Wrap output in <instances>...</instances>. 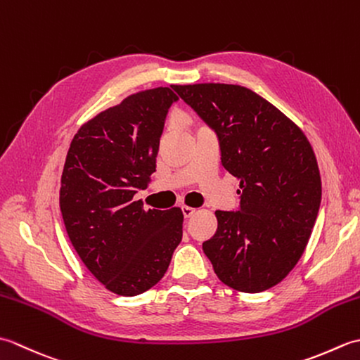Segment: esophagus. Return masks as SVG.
Listing matches in <instances>:
<instances>
[{"instance_id":"esophagus-1","label":"esophagus","mask_w":360,"mask_h":360,"mask_svg":"<svg viewBox=\"0 0 360 360\" xmlns=\"http://www.w3.org/2000/svg\"><path fill=\"white\" fill-rule=\"evenodd\" d=\"M195 212H196V209H193V207H188V205H182V213H184V217H186V218L193 217V215H195Z\"/></svg>"}]
</instances>
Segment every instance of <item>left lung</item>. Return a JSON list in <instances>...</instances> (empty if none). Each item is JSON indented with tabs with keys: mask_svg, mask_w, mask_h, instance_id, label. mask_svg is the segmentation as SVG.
<instances>
[{
	"mask_svg": "<svg viewBox=\"0 0 360 360\" xmlns=\"http://www.w3.org/2000/svg\"><path fill=\"white\" fill-rule=\"evenodd\" d=\"M218 136L221 164L240 179V209L217 210L202 250L218 278L262 292L294 269L314 227L322 181L314 151L292 120L254 91L226 83L174 85Z\"/></svg>",
	"mask_w": 360,
	"mask_h": 360,
	"instance_id": "1",
	"label": "left lung"
}]
</instances>
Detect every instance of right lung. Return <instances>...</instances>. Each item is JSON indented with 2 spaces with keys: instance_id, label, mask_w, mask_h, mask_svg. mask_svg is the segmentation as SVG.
Wrapping results in <instances>:
<instances>
[{
  "instance_id": "1",
  "label": "right lung",
  "mask_w": 360,
  "mask_h": 360,
  "mask_svg": "<svg viewBox=\"0 0 360 360\" xmlns=\"http://www.w3.org/2000/svg\"><path fill=\"white\" fill-rule=\"evenodd\" d=\"M170 88L128 96L97 114L74 136L62 174L60 210L68 236L89 272L124 297L164 277L182 240L179 207L143 210L134 201L156 172Z\"/></svg>"
}]
</instances>
